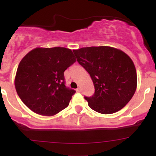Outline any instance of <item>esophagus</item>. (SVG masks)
<instances>
[{
    "label": "esophagus",
    "instance_id": "34e87169",
    "mask_svg": "<svg viewBox=\"0 0 156 156\" xmlns=\"http://www.w3.org/2000/svg\"><path fill=\"white\" fill-rule=\"evenodd\" d=\"M77 92H82V89L80 88V87H78V88L77 89Z\"/></svg>",
    "mask_w": 156,
    "mask_h": 156
}]
</instances>
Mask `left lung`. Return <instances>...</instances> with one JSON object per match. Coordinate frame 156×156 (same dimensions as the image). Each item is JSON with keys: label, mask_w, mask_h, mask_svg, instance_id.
Segmentation results:
<instances>
[{"label": "left lung", "mask_w": 156, "mask_h": 156, "mask_svg": "<svg viewBox=\"0 0 156 156\" xmlns=\"http://www.w3.org/2000/svg\"><path fill=\"white\" fill-rule=\"evenodd\" d=\"M77 61L89 73L94 95L85 97L89 106L103 114L121 110L133 96L137 76L133 61L125 52L109 46L73 50Z\"/></svg>", "instance_id": "left-lung-1"}]
</instances>
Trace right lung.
I'll return each mask as SVG.
<instances>
[{
    "instance_id": "right-lung-1",
    "label": "right lung",
    "mask_w": 156,
    "mask_h": 156,
    "mask_svg": "<svg viewBox=\"0 0 156 156\" xmlns=\"http://www.w3.org/2000/svg\"><path fill=\"white\" fill-rule=\"evenodd\" d=\"M76 62L66 48H36L20 62L15 86L23 103L32 112L53 116L67 108L73 89L64 85V72Z\"/></svg>"
}]
</instances>
